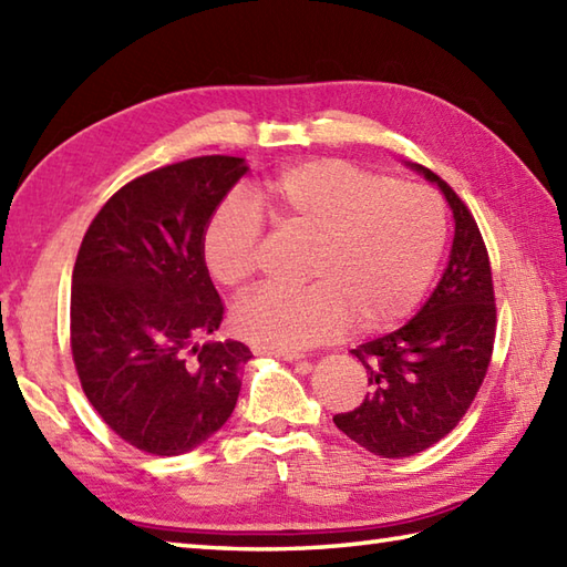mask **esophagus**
Masks as SVG:
<instances>
[{"label":"esophagus","mask_w":567,"mask_h":567,"mask_svg":"<svg viewBox=\"0 0 567 567\" xmlns=\"http://www.w3.org/2000/svg\"><path fill=\"white\" fill-rule=\"evenodd\" d=\"M252 353L256 355H275V358H282V360H297L299 368H311V363H307V360H299L295 353H285V351H272V348H262V346H252L250 348Z\"/></svg>","instance_id":"34e87169"}]
</instances>
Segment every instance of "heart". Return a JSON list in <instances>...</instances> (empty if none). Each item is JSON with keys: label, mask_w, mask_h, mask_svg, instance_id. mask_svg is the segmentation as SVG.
I'll list each match as a JSON object with an SVG mask.
<instances>
[{"label": "heart", "mask_w": 567, "mask_h": 567, "mask_svg": "<svg viewBox=\"0 0 567 567\" xmlns=\"http://www.w3.org/2000/svg\"><path fill=\"white\" fill-rule=\"evenodd\" d=\"M277 234L307 240L305 287H260L234 307V327L262 348L297 353L339 336L378 331L404 317L443 250L441 204L416 185L392 183L341 158L285 167L256 192ZM262 221L240 197L212 214L202 252L224 287L258 270Z\"/></svg>", "instance_id": "heart-1"}]
</instances>
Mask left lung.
Instances as JSON below:
<instances>
[{
    "label": "left lung",
    "instance_id": "left-lung-1",
    "mask_svg": "<svg viewBox=\"0 0 567 567\" xmlns=\"http://www.w3.org/2000/svg\"><path fill=\"white\" fill-rule=\"evenodd\" d=\"M412 167L441 187L453 209L449 268L412 321L353 348L370 392L333 416L348 439L382 457H409L449 436L483 388L497 333L489 256L473 212L436 173Z\"/></svg>",
    "mask_w": 567,
    "mask_h": 567
}]
</instances>
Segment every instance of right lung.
<instances>
[{"mask_svg":"<svg viewBox=\"0 0 567 567\" xmlns=\"http://www.w3.org/2000/svg\"><path fill=\"white\" fill-rule=\"evenodd\" d=\"M246 171L234 155L158 167L114 192L82 238L70 292L72 360L104 424L143 453L197 449L238 402L248 348L199 346L224 319L202 240Z\"/></svg>","mask_w":567,"mask_h":567,"instance_id":"obj_1","label":"right lung"}]
</instances>
